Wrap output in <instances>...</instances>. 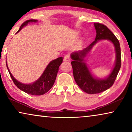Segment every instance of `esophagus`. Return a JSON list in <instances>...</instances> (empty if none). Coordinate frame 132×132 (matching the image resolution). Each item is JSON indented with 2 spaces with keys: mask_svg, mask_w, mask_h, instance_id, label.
I'll return each mask as SVG.
<instances>
[{
  "mask_svg": "<svg viewBox=\"0 0 132 132\" xmlns=\"http://www.w3.org/2000/svg\"><path fill=\"white\" fill-rule=\"evenodd\" d=\"M64 61H66V62H68V61H70V56L68 54L65 55L64 57Z\"/></svg>",
  "mask_w": 132,
  "mask_h": 132,
  "instance_id": "1",
  "label": "esophagus"
}]
</instances>
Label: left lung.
I'll return each mask as SVG.
<instances>
[{"instance_id":"left-lung-1","label":"left lung","mask_w":132,"mask_h":132,"mask_svg":"<svg viewBox=\"0 0 132 132\" xmlns=\"http://www.w3.org/2000/svg\"><path fill=\"white\" fill-rule=\"evenodd\" d=\"M96 31L95 40L88 46L71 54L74 80L82 90L89 94H96L110 88L113 85L121 67V49L119 41L107 27L98 22L94 23ZM108 39L113 43L115 47L116 59L112 71L105 79L93 77L84 62V58L93 46L99 40Z\"/></svg>"}]
</instances>
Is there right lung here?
<instances>
[{
  "label": "right lung",
  "instance_id": "add662e5",
  "mask_svg": "<svg viewBox=\"0 0 132 132\" xmlns=\"http://www.w3.org/2000/svg\"><path fill=\"white\" fill-rule=\"evenodd\" d=\"M37 21V20H29L26 21L21 26L20 29L16 32V33H18L22 29V27L26 26L29 22H36ZM62 61V57H60V58H56V60L51 61L47 65L46 68H45V71L39 79L30 84H24L16 80L11 73L7 64L6 67L9 74L12 78V81H14V84L18 88L30 95H42L47 93L52 87L55 80H56L59 67L61 64Z\"/></svg>",
  "mask_w": 132,
  "mask_h": 132
}]
</instances>
